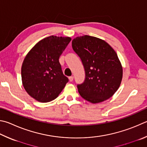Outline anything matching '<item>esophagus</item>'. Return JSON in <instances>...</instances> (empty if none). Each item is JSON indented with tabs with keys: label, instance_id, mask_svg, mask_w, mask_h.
<instances>
[{
	"label": "esophagus",
	"instance_id": "esophagus-1",
	"mask_svg": "<svg viewBox=\"0 0 147 147\" xmlns=\"http://www.w3.org/2000/svg\"><path fill=\"white\" fill-rule=\"evenodd\" d=\"M73 76H70V77H69V82H73Z\"/></svg>",
	"mask_w": 147,
	"mask_h": 147
}]
</instances>
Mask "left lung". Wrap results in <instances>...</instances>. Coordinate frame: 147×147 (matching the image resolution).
<instances>
[{"instance_id": "left-lung-1", "label": "left lung", "mask_w": 147, "mask_h": 147, "mask_svg": "<svg viewBox=\"0 0 147 147\" xmlns=\"http://www.w3.org/2000/svg\"><path fill=\"white\" fill-rule=\"evenodd\" d=\"M72 47L85 69V81L77 86L81 96L92 103L113 96L123 77L121 63L113 48L103 40L89 35L76 37Z\"/></svg>"}]
</instances>
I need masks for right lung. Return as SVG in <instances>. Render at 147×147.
<instances>
[{"label":"right lung","mask_w":147,"mask_h":147,"mask_svg":"<svg viewBox=\"0 0 147 147\" xmlns=\"http://www.w3.org/2000/svg\"><path fill=\"white\" fill-rule=\"evenodd\" d=\"M70 37L50 36L40 40L26 55L21 68L22 85L34 100L46 103L57 98L69 80L59 58Z\"/></svg>","instance_id":"obj_1"}]
</instances>
